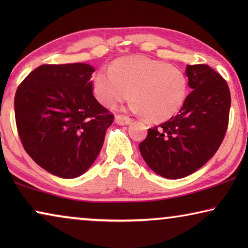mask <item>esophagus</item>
<instances>
[{
    "label": "esophagus",
    "instance_id": "34e87169",
    "mask_svg": "<svg viewBox=\"0 0 248 248\" xmlns=\"http://www.w3.org/2000/svg\"><path fill=\"white\" fill-rule=\"evenodd\" d=\"M115 121H116V123L120 125H127L132 122V118L128 116H125V115H116Z\"/></svg>",
    "mask_w": 248,
    "mask_h": 248
}]
</instances>
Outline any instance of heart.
I'll use <instances>...</instances> for the list:
<instances>
[{
    "instance_id": "b5f03b06",
    "label": "heart",
    "mask_w": 248,
    "mask_h": 248,
    "mask_svg": "<svg viewBox=\"0 0 248 248\" xmlns=\"http://www.w3.org/2000/svg\"><path fill=\"white\" fill-rule=\"evenodd\" d=\"M93 89L98 101L113 107L130 97L131 108L151 122H164L181 110L188 96L185 72L167 62L147 56H128L115 61L109 69L93 76Z\"/></svg>"
}]
</instances>
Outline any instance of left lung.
Wrapping results in <instances>:
<instances>
[{
	"label": "left lung",
	"mask_w": 248,
	"mask_h": 248,
	"mask_svg": "<svg viewBox=\"0 0 248 248\" xmlns=\"http://www.w3.org/2000/svg\"><path fill=\"white\" fill-rule=\"evenodd\" d=\"M192 91L176 116L148 130L139 144L149 167L165 178L193 174L208 162L225 138L229 122V87L206 64L186 65Z\"/></svg>",
	"instance_id": "8db88e82"
}]
</instances>
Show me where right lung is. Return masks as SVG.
<instances>
[{"mask_svg": "<svg viewBox=\"0 0 248 248\" xmlns=\"http://www.w3.org/2000/svg\"><path fill=\"white\" fill-rule=\"evenodd\" d=\"M93 72L84 63L43 64L16 89V124L23 148L59 177L74 178L89 169L114 121L93 96Z\"/></svg>", "mask_w": 248, "mask_h": 248, "instance_id": "add662e5", "label": "right lung"}]
</instances>
